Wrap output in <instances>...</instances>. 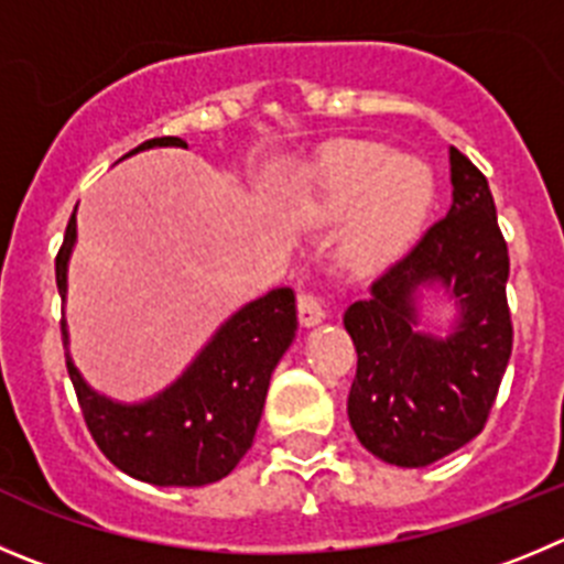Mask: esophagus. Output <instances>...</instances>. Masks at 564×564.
Listing matches in <instances>:
<instances>
[{
  "mask_svg": "<svg viewBox=\"0 0 564 564\" xmlns=\"http://www.w3.org/2000/svg\"><path fill=\"white\" fill-rule=\"evenodd\" d=\"M297 317L300 323L306 325V328H312V325H319L325 317H328V312H325L323 306V297L314 292H303L297 297Z\"/></svg>",
  "mask_w": 564,
  "mask_h": 564,
  "instance_id": "esophagus-1",
  "label": "esophagus"
}]
</instances>
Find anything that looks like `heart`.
Segmentation results:
<instances>
[{"label":"heart","instance_id":"heart-1","mask_svg":"<svg viewBox=\"0 0 564 564\" xmlns=\"http://www.w3.org/2000/svg\"><path fill=\"white\" fill-rule=\"evenodd\" d=\"M319 197L330 217L356 210L345 256L361 270H376L417 239L434 199V177L414 155L387 158L378 147L350 144L325 155Z\"/></svg>","mask_w":564,"mask_h":564}]
</instances>
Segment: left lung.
I'll return each mask as SVG.
<instances>
[{"label": "left lung", "instance_id": "1", "mask_svg": "<svg viewBox=\"0 0 564 564\" xmlns=\"http://www.w3.org/2000/svg\"><path fill=\"white\" fill-rule=\"evenodd\" d=\"M454 203L345 312L359 354L347 417L359 442L398 467H425L481 434L512 356L509 250L476 163L451 147ZM440 282L460 306L445 340L420 335L416 294Z\"/></svg>", "mask_w": 564, "mask_h": 564}]
</instances>
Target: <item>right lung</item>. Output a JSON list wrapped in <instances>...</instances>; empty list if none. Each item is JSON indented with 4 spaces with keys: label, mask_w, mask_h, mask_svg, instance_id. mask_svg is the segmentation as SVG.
Here are the masks:
<instances>
[{
    "label": "right lung",
    "mask_w": 564,
    "mask_h": 564,
    "mask_svg": "<svg viewBox=\"0 0 564 564\" xmlns=\"http://www.w3.org/2000/svg\"><path fill=\"white\" fill-rule=\"evenodd\" d=\"M150 147H186V141L163 135L133 152ZM75 236L72 214L55 258L61 297H66V264ZM294 330V292L289 286L272 289L236 312L192 367L144 403H113L94 392L68 356L66 370L97 448L119 470L158 487H203L228 476L250 451L272 370L292 345ZM61 334L66 345V323H61Z\"/></svg>",
    "instance_id": "obj_1"
}]
</instances>
